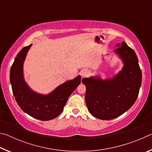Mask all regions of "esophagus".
<instances>
[{
	"instance_id": "obj_1",
	"label": "esophagus",
	"mask_w": 152,
	"mask_h": 152,
	"mask_svg": "<svg viewBox=\"0 0 152 152\" xmlns=\"http://www.w3.org/2000/svg\"><path fill=\"white\" fill-rule=\"evenodd\" d=\"M88 71L86 70H83L82 71H81V73H80V75L82 77V78H84V77H86L88 75Z\"/></svg>"
}]
</instances>
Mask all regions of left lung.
Segmentation results:
<instances>
[{
  "mask_svg": "<svg viewBox=\"0 0 152 152\" xmlns=\"http://www.w3.org/2000/svg\"><path fill=\"white\" fill-rule=\"evenodd\" d=\"M115 51L124 66L113 78L90 77L82 80L86 86L85 101L89 112L102 120H110L123 114L133 106L141 84V71L134 50L123 42Z\"/></svg>",
  "mask_w": 152,
  "mask_h": 152,
  "instance_id": "1",
  "label": "left lung"
}]
</instances>
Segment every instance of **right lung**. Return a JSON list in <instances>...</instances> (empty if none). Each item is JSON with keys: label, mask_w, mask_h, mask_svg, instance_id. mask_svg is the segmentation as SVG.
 Listing matches in <instances>:
<instances>
[{"label": "right lung", "mask_w": 152, "mask_h": 152, "mask_svg": "<svg viewBox=\"0 0 152 152\" xmlns=\"http://www.w3.org/2000/svg\"><path fill=\"white\" fill-rule=\"evenodd\" d=\"M32 44L20 50L11 66L10 80L12 93L17 104L25 113L37 119L49 121L61 114L69 96L80 83L81 77L61 84L48 94H41L32 91L23 78L24 60Z\"/></svg>", "instance_id": "right-lung-1"}]
</instances>
